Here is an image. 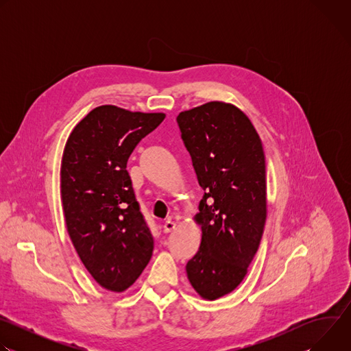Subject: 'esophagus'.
Here are the masks:
<instances>
[{"instance_id": "esophagus-1", "label": "esophagus", "mask_w": 351, "mask_h": 351, "mask_svg": "<svg viewBox=\"0 0 351 351\" xmlns=\"http://www.w3.org/2000/svg\"><path fill=\"white\" fill-rule=\"evenodd\" d=\"M176 228V223L173 221H167L164 223V233H171Z\"/></svg>"}]
</instances>
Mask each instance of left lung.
<instances>
[{
  "label": "left lung",
  "mask_w": 351,
  "mask_h": 351,
  "mask_svg": "<svg viewBox=\"0 0 351 351\" xmlns=\"http://www.w3.org/2000/svg\"><path fill=\"white\" fill-rule=\"evenodd\" d=\"M176 121L204 190L194 215L202 226V243L186 274L199 297L217 300L243 282L263 237V143L252 121L230 103L210 101L182 111Z\"/></svg>",
  "instance_id": "left-lung-1"
}]
</instances>
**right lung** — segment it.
<instances>
[{"instance_id": "1", "label": "right lung", "mask_w": 351, "mask_h": 351, "mask_svg": "<svg viewBox=\"0 0 351 351\" xmlns=\"http://www.w3.org/2000/svg\"><path fill=\"white\" fill-rule=\"evenodd\" d=\"M165 119L117 106L91 110L71 132L61 162L66 229L94 280L122 293L152 260L154 240L138 210L126 164Z\"/></svg>"}]
</instances>
